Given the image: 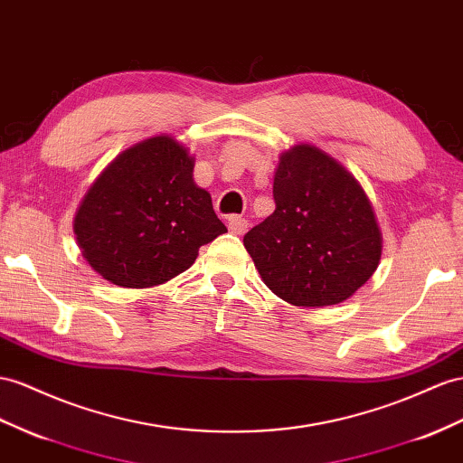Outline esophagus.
Listing matches in <instances>:
<instances>
[{
    "instance_id": "obj_1",
    "label": "esophagus",
    "mask_w": 463,
    "mask_h": 463,
    "mask_svg": "<svg viewBox=\"0 0 463 463\" xmlns=\"http://www.w3.org/2000/svg\"><path fill=\"white\" fill-rule=\"evenodd\" d=\"M229 231L232 234H244L248 231V221L242 217H231L229 219Z\"/></svg>"
}]
</instances>
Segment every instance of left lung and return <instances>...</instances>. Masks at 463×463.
<instances>
[{
    "label": "left lung",
    "instance_id": "obj_1",
    "mask_svg": "<svg viewBox=\"0 0 463 463\" xmlns=\"http://www.w3.org/2000/svg\"><path fill=\"white\" fill-rule=\"evenodd\" d=\"M276 211L244 234L260 278L298 307L346 301L382 260V231L364 187L315 145L281 152Z\"/></svg>",
    "mask_w": 463,
    "mask_h": 463
}]
</instances>
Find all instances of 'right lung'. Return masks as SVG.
<instances>
[{
	"label": "right lung",
	"instance_id": "add662e5",
	"mask_svg": "<svg viewBox=\"0 0 463 463\" xmlns=\"http://www.w3.org/2000/svg\"><path fill=\"white\" fill-rule=\"evenodd\" d=\"M194 165L180 140L156 135L99 174L74 217L76 242L96 274L118 288L162 286L227 232L209 192L195 184Z\"/></svg>",
	"mask_w": 463,
	"mask_h": 463
}]
</instances>
